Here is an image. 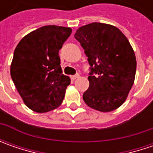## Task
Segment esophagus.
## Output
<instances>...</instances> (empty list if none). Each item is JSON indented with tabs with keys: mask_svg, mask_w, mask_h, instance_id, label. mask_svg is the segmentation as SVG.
Returning <instances> with one entry per match:
<instances>
[{
	"mask_svg": "<svg viewBox=\"0 0 153 153\" xmlns=\"http://www.w3.org/2000/svg\"><path fill=\"white\" fill-rule=\"evenodd\" d=\"M80 77V76L78 75V74H76V75H75V76H71V78L72 80H76V79H77V78H79Z\"/></svg>",
	"mask_w": 153,
	"mask_h": 153,
	"instance_id": "esophagus-1",
	"label": "esophagus"
}]
</instances>
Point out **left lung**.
<instances>
[{"instance_id":"8db88e82","label":"left lung","mask_w":153,"mask_h":153,"mask_svg":"<svg viewBox=\"0 0 153 153\" xmlns=\"http://www.w3.org/2000/svg\"><path fill=\"white\" fill-rule=\"evenodd\" d=\"M91 66L89 87L83 94L87 105L102 112L112 111L125 102L132 88L136 58L128 40L117 27L92 23L75 34ZM94 73L96 74L93 76Z\"/></svg>"}]
</instances>
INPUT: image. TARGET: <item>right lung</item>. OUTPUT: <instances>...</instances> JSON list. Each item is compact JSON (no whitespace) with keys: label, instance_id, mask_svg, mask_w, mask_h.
<instances>
[{"label":"right lung","instance_id":"1","mask_svg":"<svg viewBox=\"0 0 153 153\" xmlns=\"http://www.w3.org/2000/svg\"><path fill=\"white\" fill-rule=\"evenodd\" d=\"M71 32L69 27L42 26L27 34L15 48L11 77L33 111L48 112L63 102L71 79L62 73L59 51Z\"/></svg>","mask_w":153,"mask_h":153}]
</instances>
